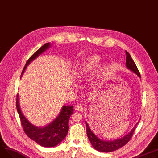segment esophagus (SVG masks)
Masks as SVG:
<instances>
[{
  "mask_svg": "<svg viewBox=\"0 0 158 158\" xmlns=\"http://www.w3.org/2000/svg\"><path fill=\"white\" fill-rule=\"evenodd\" d=\"M75 109H76L77 110L81 111L82 110H83L84 108H83V106H82L81 104H78L76 106H75Z\"/></svg>",
  "mask_w": 158,
  "mask_h": 158,
  "instance_id": "obj_1",
  "label": "esophagus"
}]
</instances>
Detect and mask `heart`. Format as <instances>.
<instances>
[{
    "label": "heart",
    "instance_id": "heart-1",
    "mask_svg": "<svg viewBox=\"0 0 158 158\" xmlns=\"http://www.w3.org/2000/svg\"><path fill=\"white\" fill-rule=\"evenodd\" d=\"M100 63V59L99 57L94 56L89 58L76 73V77L80 79L86 78L95 72Z\"/></svg>",
    "mask_w": 158,
    "mask_h": 158
}]
</instances>
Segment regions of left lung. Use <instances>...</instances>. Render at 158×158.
Returning a JSON list of instances; mask_svg holds the SVG:
<instances>
[{
    "label": "left lung",
    "instance_id": "1",
    "mask_svg": "<svg viewBox=\"0 0 158 158\" xmlns=\"http://www.w3.org/2000/svg\"><path fill=\"white\" fill-rule=\"evenodd\" d=\"M126 52V66L127 69L132 71L135 74H136L139 77L141 78L140 73L138 69V67L133 61L132 58H131V56L129 53L128 52L125 51ZM139 122L136 124L134 127V128L131 130V131L127 134L124 137L119 138L118 139H115L113 141H103L98 138L96 135L92 132V131L90 129V127L88 125V123L85 122L86 127H87V137L91 142V145L93 147L98 151L103 152H110L118 150V148H121L125 145L127 143H128L130 139H131L134 131L136 129V127L137 125L138 124Z\"/></svg>",
    "mask_w": 158,
    "mask_h": 158
}]
</instances>
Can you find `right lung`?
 <instances>
[{"label":"right lung","instance_id":"right-lung-1","mask_svg":"<svg viewBox=\"0 0 158 158\" xmlns=\"http://www.w3.org/2000/svg\"><path fill=\"white\" fill-rule=\"evenodd\" d=\"M50 47V43L45 44L39 49L30 57L27 61L22 74L24 73L27 66L33 60L41 55L44 51ZM17 109L19 113L21 124L27 136L32 140L35 141L40 146L44 147H52L58 145L67 136L68 132V121L70 116L73 113V106H64L60 113L57 118L51 123L44 127H38L30 123L27 118L22 114L20 107L19 94L17 96L16 102Z\"/></svg>","mask_w":158,"mask_h":158}]
</instances>
